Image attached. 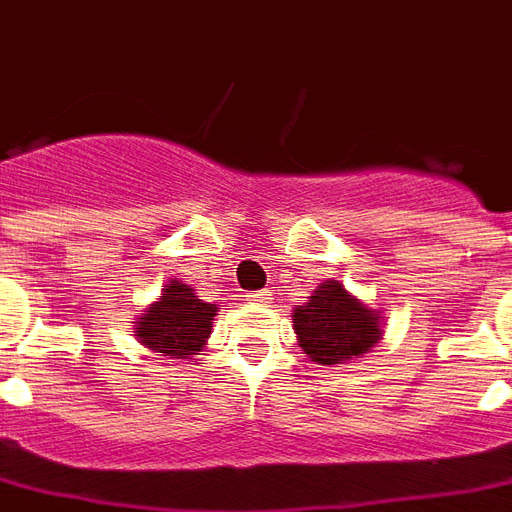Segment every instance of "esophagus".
Returning <instances> with one entry per match:
<instances>
[{"label":"esophagus","instance_id":"obj_1","mask_svg":"<svg viewBox=\"0 0 512 512\" xmlns=\"http://www.w3.org/2000/svg\"><path fill=\"white\" fill-rule=\"evenodd\" d=\"M269 299V291H256L248 296V301H253V304H261V301H267Z\"/></svg>","mask_w":512,"mask_h":512}]
</instances>
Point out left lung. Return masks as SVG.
<instances>
[{
	"mask_svg": "<svg viewBox=\"0 0 512 512\" xmlns=\"http://www.w3.org/2000/svg\"><path fill=\"white\" fill-rule=\"evenodd\" d=\"M291 318L301 352L320 366L363 358L384 336L379 312L352 296L334 277L320 283L304 304L293 307Z\"/></svg>",
	"mask_w": 512,
	"mask_h": 512,
	"instance_id": "left-lung-1",
	"label": "left lung"
}]
</instances>
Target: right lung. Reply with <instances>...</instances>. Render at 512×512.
<instances>
[{
    "mask_svg": "<svg viewBox=\"0 0 512 512\" xmlns=\"http://www.w3.org/2000/svg\"><path fill=\"white\" fill-rule=\"evenodd\" d=\"M219 307L202 301L184 280H168L160 299L152 301L133 323V336L146 350L170 360L200 355L213 331Z\"/></svg>",
    "mask_w": 512,
    "mask_h": 512,
    "instance_id": "obj_1",
    "label": "right lung"
}]
</instances>
